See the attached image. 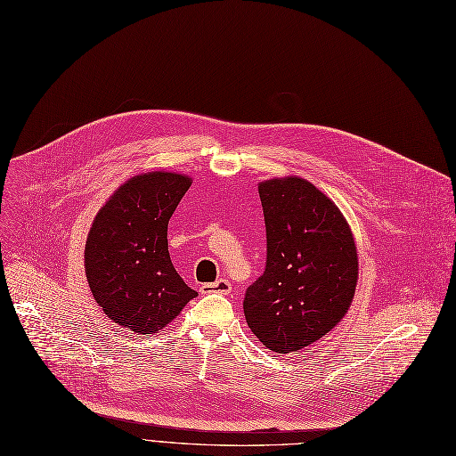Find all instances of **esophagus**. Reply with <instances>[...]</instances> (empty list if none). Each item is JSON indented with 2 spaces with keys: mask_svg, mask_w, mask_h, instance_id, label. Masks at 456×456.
Listing matches in <instances>:
<instances>
[{
  "mask_svg": "<svg viewBox=\"0 0 456 456\" xmlns=\"http://www.w3.org/2000/svg\"><path fill=\"white\" fill-rule=\"evenodd\" d=\"M232 291V284L226 278H221L213 281V284H204L200 286V293L202 295H209V293H219V295H230Z\"/></svg>",
  "mask_w": 456,
  "mask_h": 456,
  "instance_id": "esophagus-1",
  "label": "esophagus"
}]
</instances>
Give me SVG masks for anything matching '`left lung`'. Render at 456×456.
<instances>
[{
    "label": "left lung",
    "instance_id": "obj_1",
    "mask_svg": "<svg viewBox=\"0 0 456 456\" xmlns=\"http://www.w3.org/2000/svg\"><path fill=\"white\" fill-rule=\"evenodd\" d=\"M267 230V265L247 289L250 330L269 351L298 353L349 312L358 250L339 208L298 176L257 183Z\"/></svg>",
    "mask_w": 456,
    "mask_h": 456
}]
</instances>
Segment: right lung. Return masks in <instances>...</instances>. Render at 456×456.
<instances>
[{
  "label": "right lung",
  "instance_id": "right-lung-1",
  "mask_svg": "<svg viewBox=\"0 0 456 456\" xmlns=\"http://www.w3.org/2000/svg\"><path fill=\"white\" fill-rule=\"evenodd\" d=\"M192 180L151 170L126 180L96 213L85 243V274L113 322L158 334L176 319L191 289L170 262L167 228Z\"/></svg>",
  "mask_w": 456,
  "mask_h": 456
}]
</instances>
